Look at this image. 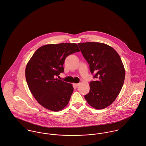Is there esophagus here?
<instances>
[{"label":"esophagus","mask_w":146,"mask_h":146,"mask_svg":"<svg viewBox=\"0 0 146 146\" xmlns=\"http://www.w3.org/2000/svg\"><path fill=\"white\" fill-rule=\"evenodd\" d=\"M73 86L75 87H77L78 86H79V83H74V84H73Z\"/></svg>","instance_id":"34e87169"}]
</instances>
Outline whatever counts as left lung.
I'll use <instances>...</instances> for the list:
<instances>
[{
  "instance_id": "obj_1",
  "label": "left lung",
  "mask_w": 146,
  "mask_h": 146,
  "mask_svg": "<svg viewBox=\"0 0 146 146\" xmlns=\"http://www.w3.org/2000/svg\"><path fill=\"white\" fill-rule=\"evenodd\" d=\"M78 45L96 79L90 82V91L84 98L96 109L106 108L115 100L124 83L125 71L121 59L114 49L105 44Z\"/></svg>"
}]
</instances>
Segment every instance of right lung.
Returning <instances> with one entry per match:
<instances>
[{
  "label": "right lung",
  "mask_w": 146,
  "mask_h": 146,
  "mask_svg": "<svg viewBox=\"0 0 146 146\" xmlns=\"http://www.w3.org/2000/svg\"><path fill=\"white\" fill-rule=\"evenodd\" d=\"M79 51L76 44H49L37 49L29 60L25 69L27 83L44 108L57 111L68 104L74 88L56 76L64 72L66 57Z\"/></svg>",
  "instance_id": "1"
}]
</instances>
